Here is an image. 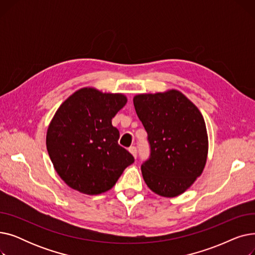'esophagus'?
Here are the masks:
<instances>
[{
  "label": "esophagus",
  "instance_id": "obj_1",
  "mask_svg": "<svg viewBox=\"0 0 255 255\" xmlns=\"http://www.w3.org/2000/svg\"><path fill=\"white\" fill-rule=\"evenodd\" d=\"M128 151L132 154V156L134 157V158H136V154H137V150H136V148L135 146H130V148L128 149Z\"/></svg>",
  "mask_w": 255,
  "mask_h": 255
}]
</instances>
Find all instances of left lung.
Listing matches in <instances>:
<instances>
[{
  "label": "left lung",
  "instance_id": "obj_1",
  "mask_svg": "<svg viewBox=\"0 0 255 255\" xmlns=\"http://www.w3.org/2000/svg\"><path fill=\"white\" fill-rule=\"evenodd\" d=\"M133 104L151 145V157L141 165L146 186L163 197L181 195L207 163L209 139L202 113L176 89L137 94Z\"/></svg>",
  "mask_w": 255,
  "mask_h": 255
}]
</instances>
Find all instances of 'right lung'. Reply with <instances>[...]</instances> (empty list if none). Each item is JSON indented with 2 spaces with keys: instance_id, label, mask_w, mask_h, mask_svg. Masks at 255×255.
Wrapping results in <instances>:
<instances>
[{
  "instance_id": "obj_1",
  "label": "right lung",
  "mask_w": 255,
  "mask_h": 255,
  "mask_svg": "<svg viewBox=\"0 0 255 255\" xmlns=\"http://www.w3.org/2000/svg\"><path fill=\"white\" fill-rule=\"evenodd\" d=\"M127 103L121 93L85 87L57 110L46 132V148L60 178L70 188L88 195L112 189L124 169L134 162L119 145L112 120Z\"/></svg>"
}]
</instances>
